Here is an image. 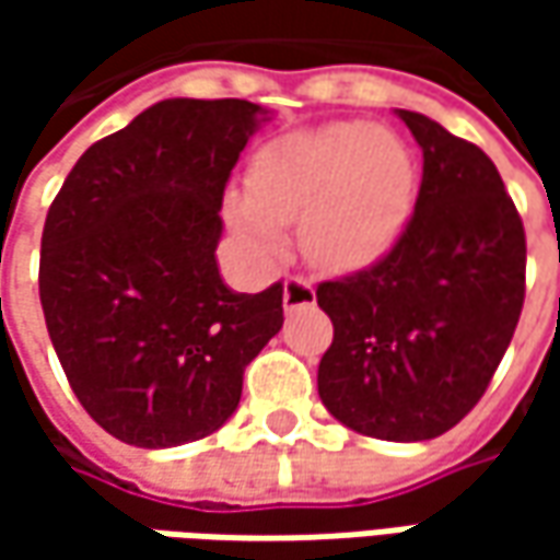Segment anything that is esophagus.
<instances>
[{
  "label": "esophagus",
  "instance_id": "1",
  "mask_svg": "<svg viewBox=\"0 0 560 560\" xmlns=\"http://www.w3.org/2000/svg\"><path fill=\"white\" fill-rule=\"evenodd\" d=\"M305 305H314V287L312 280L292 273L290 280L283 283V308L292 312V308H305Z\"/></svg>",
  "mask_w": 560,
  "mask_h": 560
}]
</instances>
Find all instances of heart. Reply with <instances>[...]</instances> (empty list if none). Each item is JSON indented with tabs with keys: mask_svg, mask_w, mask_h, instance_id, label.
Segmentation results:
<instances>
[{
	"mask_svg": "<svg viewBox=\"0 0 560 560\" xmlns=\"http://www.w3.org/2000/svg\"><path fill=\"white\" fill-rule=\"evenodd\" d=\"M411 205V162L376 127L336 124L268 142L252 164V196H230L226 218L265 258L283 252V224L302 218L305 255L358 268L396 243Z\"/></svg>",
	"mask_w": 560,
	"mask_h": 560,
	"instance_id": "obj_1",
	"label": "heart"
}]
</instances>
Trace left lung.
Wrapping results in <instances>:
<instances>
[{"mask_svg": "<svg viewBox=\"0 0 560 560\" xmlns=\"http://www.w3.org/2000/svg\"><path fill=\"white\" fill-rule=\"evenodd\" d=\"M423 152L415 214L374 265L317 287L327 411L355 433L436 440L483 398L521 320L527 236L480 145L398 108Z\"/></svg>", "mask_w": 560, "mask_h": 560, "instance_id": "1", "label": "left lung"}]
</instances>
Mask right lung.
Wrapping results in <instances>:
<instances>
[{
  "mask_svg": "<svg viewBox=\"0 0 560 560\" xmlns=\"http://www.w3.org/2000/svg\"><path fill=\"white\" fill-rule=\"evenodd\" d=\"M258 115L246 98H164L93 142L49 205V339L86 415L127 445L214 433L283 327V283L233 292L214 261L218 211Z\"/></svg>",
  "mask_w": 560,
  "mask_h": 560,
  "instance_id": "right-lung-1",
  "label": "right lung"
}]
</instances>
